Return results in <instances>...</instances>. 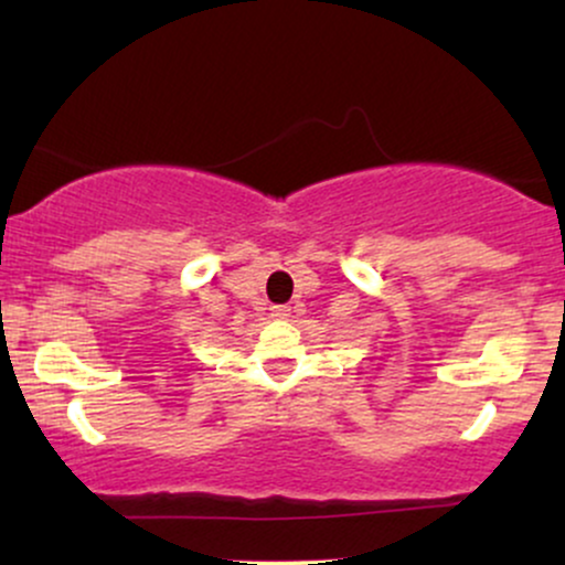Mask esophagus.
<instances>
[{
  "instance_id": "34e87169",
  "label": "esophagus",
  "mask_w": 565,
  "mask_h": 565,
  "mask_svg": "<svg viewBox=\"0 0 565 565\" xmlns=\"http://www.w3.org/2000/svg\"><path fill=\"white\" fill-rule=\"evenodd\" d=\"M291 305H274V319H289Z\"/></svg>"
}]
</instances>
